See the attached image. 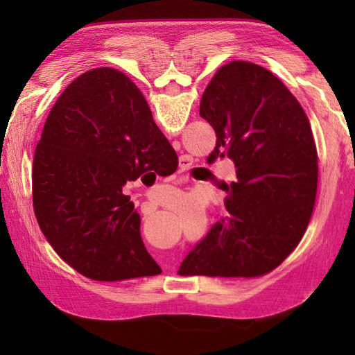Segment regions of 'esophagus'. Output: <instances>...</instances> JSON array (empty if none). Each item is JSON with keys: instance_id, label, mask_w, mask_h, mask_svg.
Listing matches in <instances>:
<instances>
[{"instance_id": "34e87169", "label": "esophagus", "mask_w": 355, "mask_h": 355, "mask_svg": "<svg viewBox=\"0 0 355 355\" xmlns=\"http://www.w3.org/2000/svg\"><path fill=\"white\" fill-rule=\"evenodd\" d=\"M192 163H193L192 157H189V155H182V157H180V160H178L180 172H184V171L189 169L191 166H192Z\"/></svg>"}]
</instances>
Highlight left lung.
Masks as SVG:
<instances>
[{
	"mask_svg": "<svg viewBox=\"0 0 355 355\" xmlns=\"http://www.w3.org/2000/svg\"><path fill=\"white\" fill-rule=\"evenodd\" d=\"M200 116L216 134L209 158L227 155L236 182L224 216L186 256L178 275H266L296 248L311 220L318 150L310 120L273 73L245 61L215 73Z\"/></svg>",
	"mask_w": 355,
	"mask_h": 355,
	"instance_id": "8db88e82",
	"label": "left lung"
}]
</instances>
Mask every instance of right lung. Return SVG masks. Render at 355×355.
Instances as JSON below:
<instances>
[{
  "label": "right lung",
  "instance_id": "1",
  "mask_svg": "<svg viewBox=\"0 0 355 355\" xmlns=\"http://www.w3.org/2000/svg\"><path fill=\"white\" fill-rule=\"evenodd\" d=\"M177 166L134 82L108 67L89 70L59 96L36 145L37 224L55 252L94 281L160 275L122 189L145 172L168 177Z\"/></svg>",
  "mask_w": 355,
  "mask_h": 355
}]
</instances>
